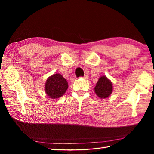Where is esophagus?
Instances as JSON below:
<instances>
[{"mask_svg":"<svg viewBox=\"0 0 154 154\" xmlns=\"http://www.w3.org/2000/svg\"><path fill=\"white\" fill-rule=\"evenodd\" d=\"M83 79H88V75H85V76L83 77Z\"/></svg>","mask_w":154,"mask_h":154,"instance_id":"34e87169","label":"esophagus"}]
</instances>
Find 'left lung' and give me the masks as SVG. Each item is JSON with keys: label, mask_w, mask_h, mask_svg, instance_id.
<instances>
[{"label": "left lung", "mask_w": 154, "mask_h": 154, "mask_svg": "<svg viewBox=\"0 0 154 154\" xmlns=\"http://www.w3.org/2000/svg\"><path fill=\"white\" fill-rule=\"evenodd\" d=\"M94 90L100 98H106L110 96L112 92V83L106 76L100 77L94 88Z\"/></svg>", "instance_id": "left-lung-1"}]
</instances>
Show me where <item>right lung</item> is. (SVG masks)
<instances>
[{
	"mask_svg": "<svg viewBox=\"0 0 154 154\" xmlns=\"http://www.w3.org/2000/svg\"><path fill=\"white\" fill-rule=\"evenodd\" d=\"M46 94L52 99H57L63 96L69 85L66 80L60 74H54L47 79L45 83Z\"/></svg>",
	"mask_w": 154,
	"mask_h": 154,
	"instance_id": "1",
	"label": "right lung"
}]
</instances>
